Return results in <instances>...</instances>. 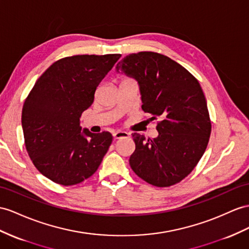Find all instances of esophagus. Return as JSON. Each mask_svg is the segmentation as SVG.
<instances>
[{"mask_svg":"<svg viewBox=\"0 0 249 249\" xmlns=\"http://www.w3.org/2000/svg\"><path fill=\"white\" fill-rule=\"evenodd\" d=\"M112 136H113L114 140H119V139H122V138L129 137V133L126 132V131H116V132L112 133Z\"/></svg>","mask_w":249,"mask_h":249,"instance_id":"obj_1","label":"esophagus"}]
</instances>
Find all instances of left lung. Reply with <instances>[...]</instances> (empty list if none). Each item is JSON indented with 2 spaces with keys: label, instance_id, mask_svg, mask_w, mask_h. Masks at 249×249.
Listing matches in <instances>:
<instances>
[{
  "label": "left lung",
  "instance_id": "8db88e82",
  "mask_svg": "<svg viewBox=\"0 0 249 249\" xmlns=\"http://www.w3.org/2000/svg\"><path fill=\"white\" fill-rule=\"evenodd\" d=\"M119 69L139 82L143 111L151 114L150 121L159 120L154 140L132 133L130 167L151 185L173 186L196 166L212 132L200 83L179 63L152 52L126 55Z\"/></svg>",
  "mask_w": 249,
  "mask_h": 249
}]
</instances>
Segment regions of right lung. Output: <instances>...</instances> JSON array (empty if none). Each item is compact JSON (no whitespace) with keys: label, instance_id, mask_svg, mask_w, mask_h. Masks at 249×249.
Instances as JSON below:
<instances>
[{"label":"right lung","instance_id":"obj_1","mask_svg":"<svg viewBox=\"0 0 249 249\" xmlns=\"http://www.w3.org/2000/svg\"><path fill=\"white\" fill-rule=\"evenodd\" d=\"M121 54L66 56L46 69L22 109L25 147L36 168L71 186L90 178L112 142L110 132L82 131L80 118Z\"/></svg>","mask_w":249,"mask_h":249}]
</instances>
